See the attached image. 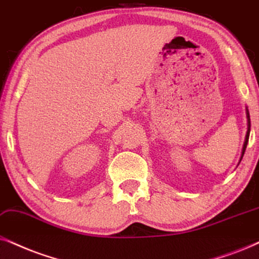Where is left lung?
I'll return each mask as SVG.
<instances>
[{
	"instance_id": "obj_1",
	"label": "left lung",
	"mask_w": 259,
	"mask_h": 259,
	"mask_svg": "<svg viewBox=\"0 0 259 259\" xmlns=\"http://www.w3.org/2000/svg\"><path fill=\"white\" fill-rule=\"evenodd\" d=\"M247 119H248V127H247V133H246V137H245V142H244V147H243V153H241V158L240 160L243 159V155L245 153V149H246V146H247V142H248V136H250V127H251V122H250V114H248V111H247Z\"/></svg>"
}]
</instances>
